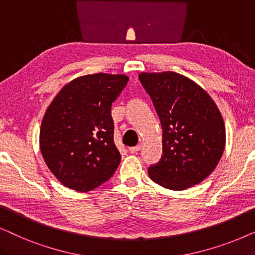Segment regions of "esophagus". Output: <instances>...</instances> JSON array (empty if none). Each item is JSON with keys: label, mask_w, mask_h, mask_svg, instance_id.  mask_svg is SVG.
<instances>
[{"label": "esophagus", "mask_w": 255, "mask_h": 255, "mask_svg": "<svg viewBox=\"0 0 255 255\" xmlns=\"http://www.w3.org/2000/svg\"><path fill=\"white\" fill-rule=\"evenodd\" d=\"M140 149H141V146L137 145V146H133V147L128 148V151H130L131 153H138L139 151H140Z\"/></svg>", "instance_id": "obj_1"}]
</instances>
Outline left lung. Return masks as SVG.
Listing matches in <instances>:
<instances>
[{
  "mask_svg": "<svg viewBox=\"0 0 255 255\" xmlns=\"http://www.w3.org/2000/svg\"><path fill=\"white\" fill-rule=\"evenodd\" d=\"M162 127V156L148 167L152 181L172 190L196 186L212 173L225 148L221 111L205 90L175 72L140 73Z\"/></svg>",
  "mask_w": 255,
  "mask_h": 255,
  "instance_id": "left-lung-1",
  "label": "left lung"
}]
</instances>
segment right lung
I'll return each mask as SVG.
<instances>
[{"label": "right lung", "instance_id": "1", "mask_svg": "<svg viewBox=\"0 0 255 255\" xmlns=\"http://www.w3.org/2000/svg\"><path fill=\"white\" fill-rule=\"evenodd\" d=\"M128 81L124 74L80 76L47 108L40 127V152L65 187L87 193L116 172L121 153L114 141L111 106Z\"/></svg>", "mask_w": 255, "mask_h": 255}]
</instances>
